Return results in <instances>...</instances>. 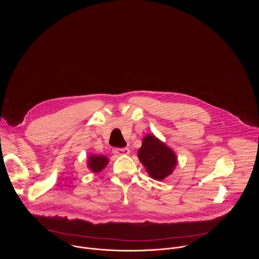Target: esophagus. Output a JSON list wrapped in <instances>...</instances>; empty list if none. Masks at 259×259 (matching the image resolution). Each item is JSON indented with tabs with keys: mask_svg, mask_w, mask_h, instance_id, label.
I'll use <instances>...</instances> for the list:
<instances>
[{
	"mask_svg": "<svg viewBox=\"0 0 259 259\" xmlns=\"http://www.w3.org/2000/svg\"><path fill=\"white\" fill-rule=\"evenodd\" d=\"M112 151H113V153L119 154V155H124V154H128L130 153V149L127 148H113Z\"/></svg>",
	"mask_w": 259,
	"mask_h": 259,
	"instance_id": "1",
	"label": "esophagus"
}]
</instances>
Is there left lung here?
Returning <instances> with one entry per match:
<instances>
[{
  "instance_id": "obj_1",
  "label": "left lung",
  "mask_w": 259,
  "mask_h": 259,
  "mask_svg": "<svg viewBox=\"0 0 259 259\" xmlns=\"http://www.w3.org/2000/svg\"><path fill=\"white\" fill-rule=\"evenodd\" d=\"M138 155L148 175L156 181H162L169 176L177 164L175 152L151 135L144 139Z\"/></svg>"
}]
</instances>
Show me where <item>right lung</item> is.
<instances>
[{"instance_id":"1","label":"right lung","mask_w":259,"mask_h":259,"mask_svg":"<svg viewBox=\"0 0 259 259\" xmlns=\"http://www.w3.org/2000/svg\"><path fill=\"white\" fill-rule=\"evenodd\" d=\"M108 163V159L104 155H92L89 159V167L96 172L101 171Z\"/></svg>"}]
</instances>
